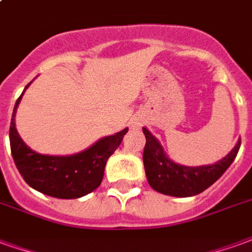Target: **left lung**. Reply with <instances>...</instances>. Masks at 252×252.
Returning <instances> with one entry per match:
<instances>
[{
	"mask_svg": "<svg viewBox=\"0 0 252 252\" xmlns=\"http://www.w3.org/2000/svg\"><path fill=\"white\" fill-rule=\"evenodd\" d=\"M146 135V146L143 151V163L150 186L162 194L174 197H190L200 194L201 191L213 185L225 170L231 166L240 148V140L225 158L211 166L188 167L174 163L163 153L159 142L143 128Z\"/></svg>",
	"mask_w": 252,
	"mask_h": 252,
	"instance_id": "left-lung-1",
	"label": "left lung"
}]
</instances>
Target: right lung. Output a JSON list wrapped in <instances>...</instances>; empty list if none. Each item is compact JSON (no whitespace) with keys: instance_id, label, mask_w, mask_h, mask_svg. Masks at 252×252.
I'll use <instances>...</instances> for the list:
<instances>
[{"instance_id":"obj_1","label":"right lung","mask_w":252,"mask_h":252,"mask_svg":"<svg viewBox=\"0 0 252 252\" xmlns=\"http://www.w3.org/2000/svg\"><path fill=\"white\" fill-rule=\"evenodd\" d=\"M28 86L30 85H27V88ZM21 97L23 94L14 105L9 128V139L14 163L25 182L43 194L55 198H79L97 189L104 178L105 164L110 155L120 146L128 128L116 135L101 139L92 147L77 155H40L32 151L21 140L14 126V115Z\"/></svg>"}]
</instances>
